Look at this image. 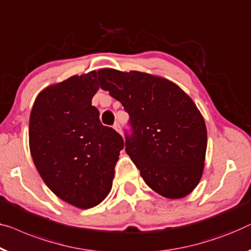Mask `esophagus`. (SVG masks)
<instances>
[{"label": "esophagus", "instance_id": "esophagus-1", "mask_svg": "<svg viewBox=\"0 0 251 251\" xmlns=\"http://www.w3.org/2000/svg\"><path fill=\"white\" fill-rule=\"evenodd\" d=\"M113 128H114L115 130H117L118 132L121 133V126H120V123H119V122H115V123H114V125H113Z\"/></svg>", "mask_w": 251, "mask_h": 251}]
</instances>
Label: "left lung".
I'll use <instances>...</instances> for the list:
<instances>
[{
  "mask_svg": "<svg viewBox=\"0 0 251 251\" xmlns=\"http://www.w3.org/2000/svg\"><path fill=\"white\" fill-rule=\"evenodd\" d=\"M100 86L129 114L126 151L147 186L182 198L201 180L207 148L204 118L180 87L138 71L101 69Z\"/></svg>",
  "mask_w": 251,
  "mask_h": 251,
  "instance_id": "8db88e82",
  "label": "left lung"
}]
</instances>
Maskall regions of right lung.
<instances>
[{
    "instance_id": "add662e5",
    "label": "right lung",
    "mask_w": 251,
    "mask_h": 251,
    "mask_svg": "<svg viewBox=\"0 0 251 251\" xmlns=\"http://www.w3.org/2000/svg\"><path fill=\"white\" fill-rule=\"evenodd\" d=\"M95 71L43 90L29 120V146L46 186L79 208L99 205L112 188L125 147L121 134L100 123L92 105L99 90Z\"/></svg>"
}]
</instances>
